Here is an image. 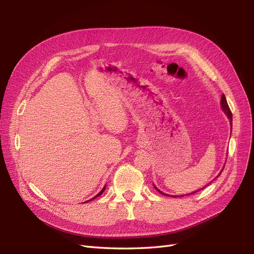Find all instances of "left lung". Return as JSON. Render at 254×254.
Wrapping results in <instances>:
<instances>
[{
  "mask_svg": "<svg viewBox=\"0 0 254 254\" xmlns=\"http://www.w3.org/2000/svg\"><path fill=\"white\" fill-rule=\"evenodd\" d=\"M220 104H221V108H222V110H224V112L228 115V118H229V120H230V123H231V128H232V113H231V110H230L229 106H228V103H227V99H226L225 94H222V96H221ZM221 172H222V171H221ZM221 172H220V174H221ZM218 176H219V175H218ZM153 187H155V186H153ZM155 189L159 191L160 194L165 195V196H168V195H166V194L162 193V191H161L160 190H158L156 187H155ZM201 190H202V189H201ZM196 191H198V190H196ZM196 191H193V193H190V194H195ZM181 196H184V195H180V196H173V197H181Z\"/></svg>",
  "mask_w": 254,
  "mask_h": 254,
  "instance_id": "1",
  "label": "left lung"
}]
</instances>
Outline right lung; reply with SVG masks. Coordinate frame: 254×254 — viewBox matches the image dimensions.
Returning <instances> with one entry per match:
<instances>
[{
  "label": "right lung",
  "mask_w": 254,
  "mask_h": 254,
  "mask_svg": "<svg viewBox=\"0 0 254 254\" xmlns=\"http://www.w3.org/2000/svg\"><path fill=\"white\" fill-rule=\"evenodd\" d=\"M106 190V187H104V189H103L101 191H99V193H98V194H97L95 197H93V198H92V199H90V200H93V199H95V198H96V197H98L99 195H102V194L104 193V190ZM90 200H88V201H90Z\"/></svg>",
  "instance_id": "obj_1"
}]
</instances>
